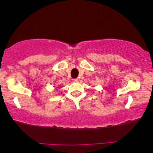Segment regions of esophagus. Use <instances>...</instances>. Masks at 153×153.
<instances>
[{
    "label": "esophagus",
    "mask_w": 153,
    "mask_h": 153,
    "mask_svg": "<svg viewBox=\"0 0 153 153\" xmlns=\"http://www.w3.org/2000/svg\"><path fill=\"white\" fill-rule=\"evenodd\" d=\"M73 81L75 82H77L79 81V80L78 78H74V79H73Z\"/></svg>",
    "instance_id": "esophagus-1"
}]
</instances>
